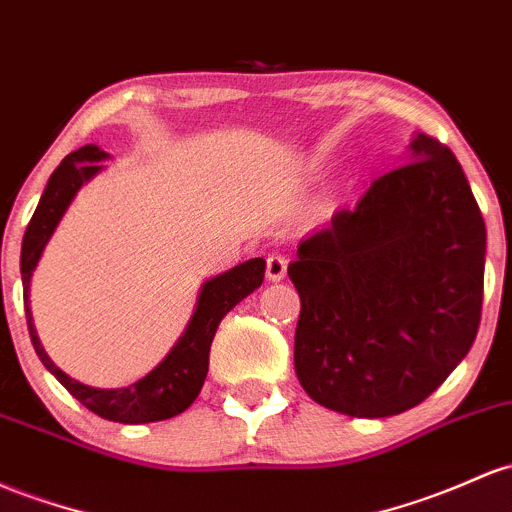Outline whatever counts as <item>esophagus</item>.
<instances>
[{
	"instance_id": "1",
	"label": "esophagus",
	"mask_w": 512,
	"mask_h": 512,
	"mask_svg": "<svg viewBox=\"0 0 512 512\" xmlns=\"http://www.w3.org/2000/svg\"><path fill=\"white\" fill-rule=\"evenodd\" d=\"M286 257L284 255H269L267 257V279L269 282H282L286 277Z\"/></svg>"
}]
</instances>
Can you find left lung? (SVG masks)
Instances as JSON below:
<instances>
[{"mask_svg":"<svg viewBox=\"0 0 512 512\" xmlns=\"http://www.w3.org/2000/svg\"><path fill=\"white\" fill-rule=\"evenodd\" d=\"M486 223L447 145L418 133L411 162L301 240L294 367L320 406L389 418L430 396L476 340Z\"/></svg>","mask_w":512,"mask_h":512,"instance_id":"8db88e82","label":"left lung"}]
</instances>
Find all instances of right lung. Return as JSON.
<instances>
[{
  "instance_id": "right-lung-1",
  "label": "right lung",
  "mask_w": 512,
  "mask_h": 512,
  "mask_svg": "<svg viewBox=\"0 0 512 512\" xmlns=\"http://www.w3.org/2000/svg\"><path fill=\"white\" fill-rule=\"evenodd\" d=\"M106 157L109 155L97 148V145H84V148L67 155L58 165V170L50 174L46 192H43L36 213H33L31 223H28L24 243H21V282H24L28 335H31L33 350L41 357L43 367L84 408L97 413L99 418L114 420V423H155V420H167L184 413L196 401L201 386H204L206 374H209V352L218 323H221L230 308H235V303L243 301L247 294H252L262 284V279H265V260L255 257V260H247L243 265L228 269V272L204 282L199 301H196L194 316L189 320L182 338L172 347L170 355L162 359L148 376L136 381V384L126 386V389H94V386L70 379L63 369L55 367L53 359L46 355L41 340H38L36 328H33L31 308H28V286H31L33 269H36L43 255V247L48 245L50 235L58 228L67 206L72 204L82 184L89 182L101 170L99 160H106Z\"/></svg>"
}]
</instances>
